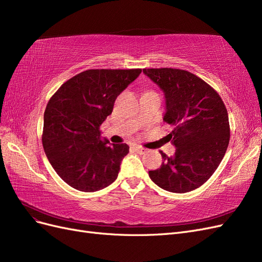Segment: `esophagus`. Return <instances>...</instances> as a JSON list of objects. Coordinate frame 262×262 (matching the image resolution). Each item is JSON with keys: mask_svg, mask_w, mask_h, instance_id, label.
<instances>
[{"mask_svg": "<svg viewBox=\"0 0 262 262\" xmlns=\"http://www.w3.org/2000/svg\"><path fill=\"white\" fill-rule=\"evenodd\" d=\"M134 148H136V150L138 153H140V154H145L146 152H147V149L146 148H144V147H142V146H139V145H137V146H134Z\"/></svg>", "mask_w": 262, "mask_h": 262, "instance_id": "obj_1", "label": "esophagus"}]
</instances>
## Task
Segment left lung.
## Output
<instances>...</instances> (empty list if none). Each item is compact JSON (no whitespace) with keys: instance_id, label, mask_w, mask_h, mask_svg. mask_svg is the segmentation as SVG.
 <instances>
[{"instance_id":"left-lung-1","label":"left lung","mask_w":262,"mask_h":262,"mask_svg":"<svg viewBox=\"0 0 262 262\" xmlns=\"http://www.w3.org/2000/svg\"><path fill=\"white\" fill-rule=\"evenodd\" d=\"M165 95L163 120L173 126L168 134L173 156L161 152L163 164L149 170L155 184L170 192L199 188L216 170L229 143L227 110L217 92L185 70L143 69Z\"/></svg>"}]
</instances>
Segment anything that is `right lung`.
<instances>
[{
	"instance_id": "add662e5",
	"label": "right lung",
	"mask_w": 262,
	"mask_h": 262,
	"mask_svg": "<svg viewBox=\"0 0 262 262\" xmlns=\"http://www.w3.org/2000/svg\"><path fill=\"white\" fill-rule=\"evenodd\" d=\"M141 72L87 70L62 84L50 98L42 145L53 169L69 186L94 192L117 179L129 146L101 139L100 125L112 115L117 97Z\"/></svg>"
}]
</instances>
